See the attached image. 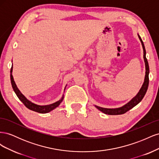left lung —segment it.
Returning a JSON list of instances; mask_svg holds the SVG:
<instances>
[{"label": "left lung", "instance_id": "left-lung-1", "mask_svg": "<svg viewBox=\"0 0 159 159\" xmlns=\"http://www.w3.org/2000/svg\"><path fill=\"white\" fill-rule=\"evenodd\" d=\"M139 40H140L141 44L143 46V58H144V61H145V80H144V82L143 84L142 85V87L141 88L140 90L138 92V93L134 96V97L129 102L126 103L125 105H123L122 107H120L118 108H104V107H99L97 106V105H95V107L97 108L98 109H99L101 111L103 112L105 114L107 115H121V114H124L125 113H126L127 111H128L129 110H130L131 109H132L133 107H134V106L141 102V101L143 99V98L145 96L147 89H148V82H149V80H148V74H149V66H148V61L147 60L146 57V50H145V46H144V43L141 39V38L140 37L138 34Z\"/></svg>", "mask_w": 159, "mask_h": 159}]
</instances>
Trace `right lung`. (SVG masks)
<instances>
[{"instance_id": "right-lung-1", "label": "right lung", "mask_w": 159, "mask_h": 159, "mask_svg": "<svg viewBox=\"0 0 159 159\" xmlns=\"http://www.w3.org/2000/svg\"><path fill=\"white\" fill-rule=\"evenodd\" d=\"M12 69H13V68H12H12L11 69V81L12 87L13 88L14 91L16 94L18 99L21 101V102L24 103V105H25L28 109H29L32 111H34L40 113H46L50 112L51 111L54 110L57 107H58L60 104L61 103L62 101H63L64 94H63V95H62L61 98L60 100H58L57 102H56L54 103H52V104H50V105H38V104H36L32 102L31 101H30L29 99H28L25 97V96L20 92V91L19 90L18 88H17L15 81H14L13 76H12ZM66 87H65V89H66ZM65 89H64V90H65Z\"/></svg>"}]
</instances>
